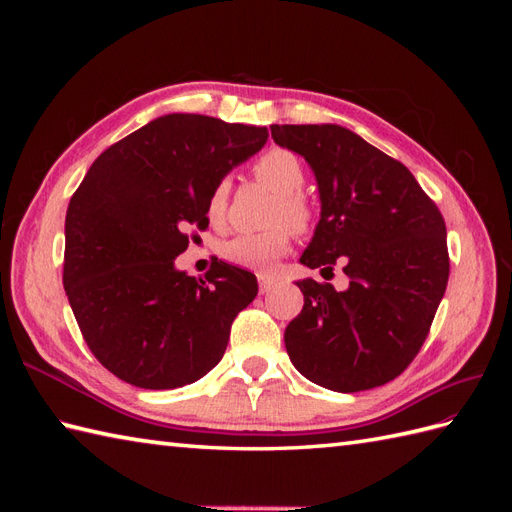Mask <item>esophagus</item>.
Listing matches in <instances>:
<instances>
[{"label": "esophagus", "mask_w": 512, "mask_h": 512, "mask_svg": "<svg viewBox=\"0 0 512 512\" xmlns=\"http://www.w3.org/2000/svg\"><path fill=\"white\" fill-rule=\"evenodd\" d=\"M271 286H273V277H269V275H258V290H260L262 294L269 292Z\"/></svg>", "instance_id": "obj_1"}]
</instances>
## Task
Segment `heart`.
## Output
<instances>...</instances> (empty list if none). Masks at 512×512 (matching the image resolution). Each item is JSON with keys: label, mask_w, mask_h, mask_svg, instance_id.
<instances>
[{"label": "heart", "mask_w": 512, "mask_h": 512, "mask_svg": "<svg viewBox=\"0 0 512 512\" xmlns=\"http://www.w3.org/2000/svg\"><path fill=\"white\" fill-rule=\"evenodd\" d=\"M254 177L277 194V203L271 211V224H277L265 232L239 235L222 245L226 262L241 269L267 273L290 250V228L305 232L312 224V207L299 194L305 185L303 162L288 149H269L254 162ZM228 181L213 185L207 198V218L213 226H222L228 209Z\"/></svg>", "instance_id": "1"}]
</instances>
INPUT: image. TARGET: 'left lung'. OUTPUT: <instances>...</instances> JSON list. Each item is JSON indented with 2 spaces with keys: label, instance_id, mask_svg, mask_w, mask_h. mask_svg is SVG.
I'll use <instances>...</instances> for the list:
<instances>
[{
  "label": "left lung",
  "instance_id": "obj_1",
  "mask_svg": "<svg viewBox=\"0 0 512 512\" xmlns=\"http://www.w3.org/2000/svg\"><path fill=\"white\" fill-rule=\"evenodd\" d=\"M305 158L320 222L301 262H342L348 288L301 280L303 309L284 333L292 365L337 393L395 380L421 350L448 282L446 224L410 170L335 123L271 126Z\"/></svg>",
  "mask_w": 512,
  "mask_h": 512
}]
</instances>
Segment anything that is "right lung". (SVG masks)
Instances as JSON below:
<instances>
[{"mask_svg": "<svg viewBox=\"0 0 512 512\" xmlns=\"http://www.w3.org/2000/svg\"><path fill=\"white\" fill-rule=\"evenodd\" d=\"M267 138V128L164 115L100 153L72 194L64 288L89 350L119 380L177 389L220 363L256 277L218 260L196 280L175 258L192 226L207 228L213 185Z\"/></svg>", "mask_w": 512, "mask_h": 512, "instance_id": "1", "label": "right lung"}]
</instances>
